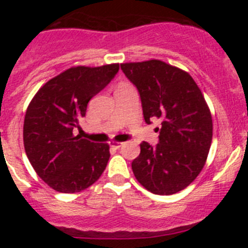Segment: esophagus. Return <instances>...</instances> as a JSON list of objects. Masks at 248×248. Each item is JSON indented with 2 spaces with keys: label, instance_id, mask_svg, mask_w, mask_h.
Wrapping results in <instances>:
<instances>
[{
  "label": "esophagus",
  "instance_id": "obj_1",
  "mask_svg": "<svg viewBox=\"0 0 248 248\" xmlns=\"http://www.w3.org/2000/svg\"><path fill=\"white\" fill-rule=\"evenodd\" d=\"M122 145H124V142H121V141H114V140H112V141H110V146L114 147V149H120Z\"/></svg>",
  "mask_w": 248,
  "mask_h": 248
}]
</instances>
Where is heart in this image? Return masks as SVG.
Here are the masks:
<instances>
[{
    "mask_svg": "<svg viewBox=\"0 0 248 248\" xmlns=\"http://www.w3.org/2000/svg\"><path fill=\"white\" fill-rule=\"evenodd\" d=\"M124 85H129V84H121L120 86H124Z\"/></svg>",
    "mask_w": 248,
    "mask_h": 248,
    "instance_id": "b5f03b06",
    "label": "heart"
}]
</instances>
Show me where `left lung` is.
Returning a JSON list of instances; mask_svg holds the SVG:
<instances>
[{
  "label": "left lung",
  "mask_w": 248,
  "mask_h": 248,
  "mask_svg": "<svg viewBox=\"0 0 248 248\" xmlns=\"http://www.w3.org/2000/svg\"><path fill=\"white\" fill-rule=\"evenodd\" d=\"M138 89L142 114L162 121L159 142L140 144L133 174L147 191L170 196L186 188L204 168L212 140V117L193 78L161 60L121 63Z\"/></svg>",
  "instance_id": "left-lung-1"
}]
</instances>
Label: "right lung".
<instances>
[{"mask_svg":"<svg viewBox=\"0 0 248 248\" xmlns=\"http://www.w3.org/2000/svg\"><path fill=\"white\" fill-rule=\"evenodd\" d=\"M119 71V63L71 67L46 81L27 107L24 146L34 171L52 189L77 193L93 185L108 164L107 142L74 136L87 103Z\"/></svg>","mask_w":248,"mask_h":248,"instance_id":"obj_1","label":"right lung"}]
</instances>
